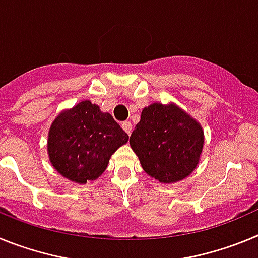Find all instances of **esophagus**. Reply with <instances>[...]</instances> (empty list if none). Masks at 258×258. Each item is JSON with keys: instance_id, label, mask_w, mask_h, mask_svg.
Wrapping results in <instances>:
<instances>
[{"instance_id": "1", "label": "esophagus", "mask_w": 258, "mask_h": 258, "mask_svg": "<svg viewBox=\"0 0 258 258\" xmlns=\"http://www.w3.org/2000/svg\"><path fill=\"white\" fill-rule=\"evenodd\" d=\"M121 126H122V129H124V131L126 132V133L129 134V136H131L132 131H133V125L131 124V121H124L121 124Z\"/></svg>"}]
</instances>
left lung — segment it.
I'll return each mask as SVG.
<instances>
[{
    "label": "left lung",
    "instance_id": "left-lung-1",
    "mask_svg": "<svg viewBox=\"0 0 258 258\" xmlns=\"http://www.w3.org/2000/svg\"><path fill=\"white\" fill-rule=\"evenodd\" d=\"M131 147L150 177L163 183L186 178L199 163L204 132L178 106L152 103L142 109Z\"/></svg>",
    "mask_w": 258,
    "mask_h": 258
}]
</instances>
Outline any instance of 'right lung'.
I'll return each instance as SVG.
<instances>
[{"label": "right lung", "instance_id": "right-lung-1", "mask_svg": "<svg viewBox=\"0 0 258 258\" xmlns=\"http://www.w3.org/2000/svg\"><path fill=\"white\" fill-rule=\"evenodd\" d=\"M127 140L129 136L108 112L83 101L52 121L47 152L58 173L72 182L86 183L106 170L111 155Z\"/></svg>", "mask_w": 258, "mask_h": 258}]
</instances>
